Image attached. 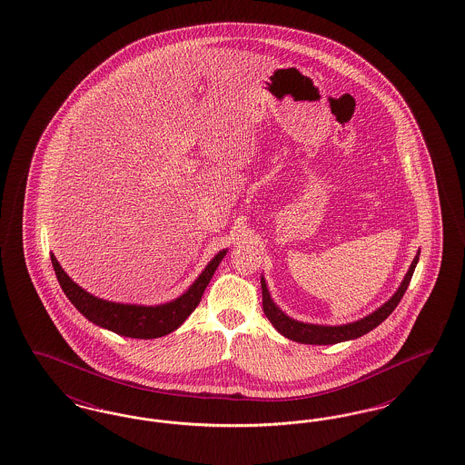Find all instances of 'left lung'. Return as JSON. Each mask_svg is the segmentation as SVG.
I'll use <instances>...</instances> for the list:
<instances>
[{"mask_svg": "<svg viewBox=\"0 0 465 465\" xmlns=\"http://www.w3.org/2000/svg\"><path fill=\"white\" fill-rule=\"evenodd\" d=\"M420 258V251H417V256L413 258L411 265L408 268L404 279L401 281L398 291L383 303L380 305L375 312L368 313L362 319H357L354 322H347V324H340V326H326V324H312V322H302L296 321L292 317H289L286 312H282L281 307L272 300V294L266 288L265 277L262 275V296H263V312H265L268 321L272 322V326L281 332L282 336H286L292 341L298 343H307V345H334V343H341V341H349L355 340L366 332L373 331L378 324H381L394 309L398 307L402 294L406 292L408 284L413 277V272L417 268Z\"/></svg>", "mask_w": 465, "mask_h": 465, "instance_id": "obj_1", "label": "left lung"}]
</instances>
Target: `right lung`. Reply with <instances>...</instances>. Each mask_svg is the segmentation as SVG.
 <instances>
[{"instance_id": "add662e5", "label": "right lung", "mask_w": 465, "mask_h": 465, "mask_svg": "<svg viewBox=\"0 0 465 465\" xmlns=\"http://www.w3.org/2000/svg\"><path fill=\"white\" fill-rule=\"evenodd\" d=\"M228 249L220 251L205 268L200 272L193 284L179 294L174 300L160 305H137V303H118L104 298H97L89 291L78 286L57 262L54 254H50L52 265L55 270L57 281L64 291L67 300L74 305L85 319L92 324L116 332L127 338L152 340L160 338L169 332L176 331L177 328L190 317V313L197 309L202 294L213 279L218 265L222 263Z\"/></svg>"}]
</instances>
